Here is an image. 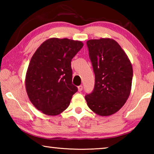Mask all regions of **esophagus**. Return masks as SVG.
<instances>
[{"label": "esophagus", "mask_w": 154, "mask_h": 154, "mask_svg": "<svg viewBox=\"0 0 154 154\" xmlns=\"http://www.w3.org/2000/svg\"><path fill=\"white\" fill-rule=\"evenodd\" d=\"M82 90H83L82 85H79V86H78V90H79V92H82Z\"/></svg>", "instance_id": "1"}]
</instances>
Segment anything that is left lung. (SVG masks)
<instances>
[{"instance_id":"obj_1","label":"left lung","mask_w":154,"mask_h":154,"mask_svg":"<svg viewBox=\"0 0 154 154\" xmlns=\"http://www.w3.org/2000/svg\"><path fill=\"white\" fill-rule=\"evenodd\" d=\"M86 44L95 84L85 98L89 108L96 114L111 116L119 111L129 97L133 76L132 64L116 41L92 39Z\"/></svg>"}]
</instances>
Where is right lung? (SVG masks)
I'll return each mask as SVG.
<instances>
[{
  "instance_id": "obj_1",
  "label": "right lung",
  "mask_w": 154,
  "mask_h": 154,
  "mask_svg": "<svg viewBox=\"0 0 154 154\" xmlns=\"http://www.w3.org/2000/svg\"><path fill=\"white\" fill-rule=\"evenodd\" d=\"M83 46L81 41L52 38L36 49L28 67L26 89L38 110L56 116L69 106L78 90L72 83L71 60Z\"/></svg>"
}]
</instances>
